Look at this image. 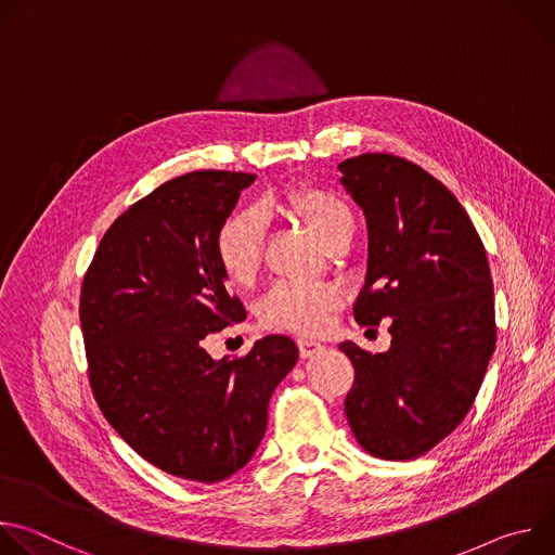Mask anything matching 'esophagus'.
Listing matches in <instances>:
<instances>
[{
    "label": "esophagus",
    "instance_id": "esophagus-1",
    "mask_svg": "<svg viewBox=\"0 0 555 555\" xmlns=\"http://www.w3.org/2000/svg\"><path fill=\"white\" fill-rule=\"evenodd\" d=\"M323 351H325V345H321V343L307 340V338H300V340H298V353H300V358H313V356H319V353H323Z\"/></svg>",
    "mask_w": 555,
    "mask_h": 555
}]
</instances>
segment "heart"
I'll list each match as a JSON object with an SVG mask.
<instances>
[{"instance_id": "1", "label": "heart", "mask_w": 555, "mask_h": 555, "mask_svg": "<svg viewBox=\"0 0 555 555\" xmlns=\"http://www.w3.org/2000/svg\"><path fill=\"white\" fill-rule=\"evenodd\" d=\"M276 210L300 221L315 242L330 246L338 234L353 230V215L334 191L300 184L268 199L259 212ZM215 259L228 281L248 285L255 281L263 257V225L255 212H234L215 232ZM340 307V294L332 285L276 283L257 305V319L266 330L300 336L319 334Z\"/></svg>"}]
</instances>
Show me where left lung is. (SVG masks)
<instances>
[{"label":"left lung","mask_w":555,"mask_h":555,"mask_svg":"<svg viewBox=\"0 0 555 555\" xmlns=\"http://www.w3.org/2000/svg\"><path fill=\"white\" fill-rule=\"evenodd\" d=\"M369 228L364 327L390 319V349L340 351L356 369L345 413L373 456L411 461L467 415L496 345L494 287L481 236L459 199L420 165L362 153L338 165Z\"/></svg>","instance_id":"obj_1"}]
</instances>
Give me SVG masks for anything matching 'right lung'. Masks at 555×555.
<instances>
[{"mask_svg": "<svg viewBox=\"0 0 555 555\" xmlns=\"http://www.w3.org/2000/svg\"><path fill=\"white\" fill-rule=\"evenodd\" d=\"M255 178L210 169L157 186L109 225L81 285L105 420L144 461L186 481H223L253 459L272 392L298 360L281 334L242 358L217 362L204 349L208 334L246 321L212 242Z\"/></svg>", "mask_w": 555, "mask_h": 555, "instance_id": "right-lung-1", "label": "right lung"}]
</instances>
